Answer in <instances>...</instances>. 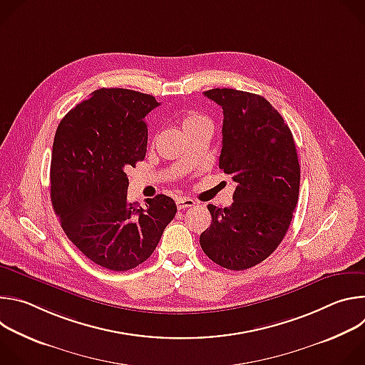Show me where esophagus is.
Returning <instances> with one entry per match:
<instances>
[{
  "instance_id": "obj_1",
  "label": "esophagus",
  "mask_w": 365,
  "mask_h": 365,
  "mask_svg": "<svg viewBox=\"0 0 365 365\" xmlns=\"http://www.w3.org/2000/svg\"><path fill=\"white\" fill-rule=\"evenodd\" d=\"M176 205H178V210H185V207L195 206V200L189 199V197H178Z\"/></svg>"
}]
</instances>
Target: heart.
Masks as SVG:
<instances>
[{
	"label": "heart",
	"mask_w": 365,
	"mask_h": 365,
	"mask_svg": "<svg viewBox=\"0 0 365 365\" xmlns=\"http://www.w3.org/2000/svg\"><path fill=\"white\" fill-rule=\"evenodd\" d=\"M205 124H210V121H207L205 115L197 113H187L180 120V130H182V134H186L187 131H192Z\"/></svg>",
	"instance_id": "heart-1"
}]
</instances>
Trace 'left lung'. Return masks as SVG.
<instances>
[{
  "mask_svg": "<svg viewBox=\"0 0 365 365\" xmlns=\"http://www.w3.org/2000/svg\"><path fill=\"white\" fill-rule=\"evenodd\" d=\"M224 111L220 169L237 183L228 207L207 205L203 252L230 270L266 259L284 238L299 199L300 166L289 125L263 96L217 88L203 92Z\"/></svg>",
  "mask_w": 365,
  "mask_h": 365,
  "instance_id": "1",
  "label": "left lung"
}]
</instances>
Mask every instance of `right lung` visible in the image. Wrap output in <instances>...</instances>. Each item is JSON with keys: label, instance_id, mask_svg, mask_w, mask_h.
Returning a JSON list of instances; mask_svg holds the SVG:
<instances>
[{"label": "right lung", "instance_id": "right-lung-1", "mask_svg": "<svg viewBox=\"0 0 365 365\" xmlns=\"http://www.w3.org/2000/svg\"><path fill=\"white\" fill-rule=\"evenodd\" d=\"M153 95L101 88L61 121L51 150L50 196L68 238L95 264L127 272L144 263L176 215L166 195L127 202V170L144 160Z\"/></svg>", "mask_w": 365, "mask_h": 365}]
</instances>
